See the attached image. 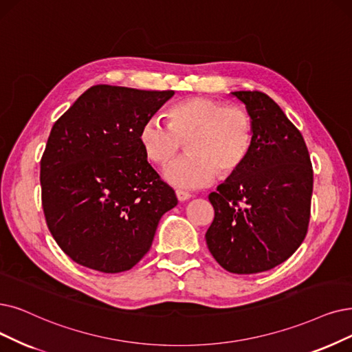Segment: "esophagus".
Instances as JSON below:
<instances>
[{"instance_id":"34e87169","label":"esophagus","mask_w":352,"mask_h":352,"mask_svg":"<svg viewBox=\"0 0 352 352\" xmlns=\"http://www.w3.org/2000/svg\"><path fill=\"white\" fill-rule=\"evenodd\" d=\"M176 196H177V199L179 201H188L189 198H192V195L189 193V192H186V190H176Z\"/></svg>"}]
</instances>
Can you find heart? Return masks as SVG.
<instances>
[{"mask_svg":"<svg viewBox=\"0 0 352 352\" xmlns=\"http://www.w3.org/2000/svg\"><path fill=\"white\" fill-rule=\"evenodd\" d=\"M167 124L148 117L138 130V143L148 162L170 163L186 142L189 156L172 163L164 177L175 186H208L217 175L234 176L245 164L252 143L254 122L250 112L236 104L206 96H192L166 112Z\"/></svg>","mask_w":352,"mask_h":352,"instance_id":"1","label":"heart"}]
</instances>
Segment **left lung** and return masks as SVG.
<instances>
[{
	"label": "left lung",
	"instance_id": "8db88e82",
	"mask_svg": "<svg viewBox=\"0 0 352 352\" xmlns=\"http://www.w3.org/2000/svg\"><path fill=\"white\" fill-rule=\"evenodd\" d=\"M232 94L251 114L254 143L240 170L209 193L215 214L205 238L222 269L254 274L282 264L303 243L314 170L300 131L269 95Z\"/></svg>",
	"mask_w": 352,
	"mask_h": 352
}]
</instances>
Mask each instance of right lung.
I'll use <instances>...</instances> for the list:
<instances>
[{"label":"right lung","mask_w":352,"mask_h":352,"mask_svg":"<svg viewBox=\"0 0 352 352\" xmlns=\"http://www.w3.org/2000/svg\"><path fill=\"white\" fill-rule=\"evenodd\" d=\"M173 94L95 85L54 122L40 160L41 206L75 263L111 274L133 269L176 206L138 143L143 121Z\"/></svg>","instance_id":"right-lung-1"}]
</instances>
